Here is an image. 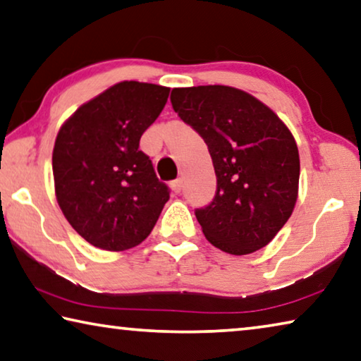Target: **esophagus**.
Segmentation results:
<instances>
[{
    "mask_svg": "<svg viewBox=\"0 0 361 361\" xmlns=\"http://www.w3.org/2000/svg\"><path fill=\"white\" fill-rule=\"evenodd\" d=\"M170 188H171V191H173L175 194H180L181 190H183V180L178 178V180L171 181V183H170Z\"/></svg>",
    "mask_w": 361,
    "mask_h": 361,
    "instance_id": "1",
    "label": "esophagus"
}]
</instances>
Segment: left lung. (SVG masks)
Here are the masks:
<instances>
[{"label": "left lung", "mask_w": 361, "mask_h": 361, "mask_svg": "<svg viewBox=\"0 0 361 361\" xmlns=\"http://www.w3.org/2000/svg\"><path fill=\"white\" fill-rule=\"evenodd\" d=\"M170 101L214 162L215 197L194 212L204 236L233 255L265 247L297 201L300 160L293 133L270 107L233 87L173 88Z\"/></svg>", "instance_id": "obj_1"}]
</instances>
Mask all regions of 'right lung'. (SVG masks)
Masks as SVG:
<instances>
[{
  "label": "right lung",
  "mask_w": 361,
  "mask_h": 361,
  "mask_svg": "<svg viewBox=\"0 0 361 361\" xmlns=\"http://www.w3.org/2000/svg\"><path fill=\"white\" fill-rule=\"evenodd\" d=\"M170 88L120 82L80 106L54 142L57 204L85 241L127 250L149 236L170 197L141 135L167 102Z\"/></svg>",
  "instance_id": "right-lung-1"
}]
</instances>
